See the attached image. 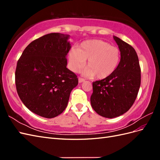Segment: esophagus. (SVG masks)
<instances>
[{"label":"esophagus","mask_w":160,"mask_h":160,"mask_svg":"<svg viewBox=\"0 0 160 160\" xmlns=\"http://www.w3.org/2000/svg\"><path fill=\"white\" fill-rule=\"evenodd\" d=\"M85 81V79L83 78H82V77H79V83H82V82H83Z\"/></svg>","instance_id":"obj_1"}]
</instances>
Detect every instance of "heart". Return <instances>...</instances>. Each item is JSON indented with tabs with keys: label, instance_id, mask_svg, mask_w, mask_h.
<instances>
[{
	"label": "heart",
	"instance_id": "obj_1",
	"mask_svg": "<svg viewBox=\"0 0 160 160\" xmlns=\"http://www.w3.org/2000/svg\"><path fill=\"white\" fill-rule=\"evenodd\" d=\"M69 66L74 72H79L88 59L87 73L103 79L112 75L119 64L121 52L118 47L103 40L93 39L82 42L69 52Z\"/></svg>",
	"mask_w": 160,
	"mask_h": 160
}]
</instances>
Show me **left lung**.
I'll use <instances>...</instances> for the list:
<instances>
[{"label": "left lung", "mask_w": 160, "mask_h": 160, "mask_svg": "<svg viewBox=\"0 0 160 160\" xmlns=\"http://www.w3.org/2000/svg\"><path fill=\"white\" fill-rule=\"evenodd\" d=\"M121 52L119 64L107 78L93 82L91 104L97 113L113 118L125 113L134 103L141 84L138 57L128 43L113 36Z\"/></svg>", "instance_id": "8db88e82"}]
</instances>
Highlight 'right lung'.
<instances>
[{"label": "right lung", "instance_id": "obj_1", "mask_svg": "<svg viewBox=\"0 0 160 160\" xmlns=\"http://www.w3.org/2000/svg\"><path fill=\"white\" fill-rule=\"evenodd\" d=\"M69 35L52 32L32 41L18 60L15 84L26 107L35 114L53 118L67 106L77 76L67 68Z\"/></svg>", "mask_w": 160, "mask_h": 160}]
</instances>
